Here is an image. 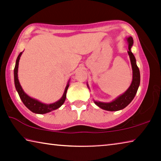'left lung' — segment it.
<instances>
[{
	"label": "left lung",
	"instance_id": "obj_1",
	"mask_svg": "<svg viewBox=\"0 0 161 161\" xmlns=\"http://www.w3.org/2000/svg\"><path fill=\"white\" fill-rule=\"evenodd\" d=\"M128 44H129V53L130 64H131L132 70H133V80L132 82L130 84L129 89L124 92L123 94L120 95L119 97L114 99L111 102H102L94 101L95 104L100 107L102 109L110 111H116L121 109H123L126 107H127L129 103L132 102L133 98L135 97L136 93H137L138 86L140 85V71L136 64V60L134 55L132 53L130 48L133 44V40L132 37H129L126 38ZM88 86V85H87Z\"/></svg>",
	"mask_w": 161,
	"mask_h": 161
}]
</instances>
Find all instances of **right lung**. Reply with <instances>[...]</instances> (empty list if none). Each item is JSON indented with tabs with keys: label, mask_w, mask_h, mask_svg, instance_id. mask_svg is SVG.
<instances>
[{
	"label": "right lung",
	"mask_w": 161,
	"mask_h": 161,
	"mask_svg": "<svg viewBox=\"0 0 161 161\" xmlns=\"http://www.w3.org/2000/svg\"><path fill=\"white\" fill-rule=\"evenodd\" d=\"M23 53H20L18 56L17 59H16L15 62V66L14 69V81H15V89L17 90L18 93L19 94V97H20V99L22 102L25 104V107L28 108V109L31 110L32 112L35 113V114H46L48 112H50V111L55 110L57 108H58L61 107V106L63 104L65 99H66V94L68 87H69V81L67 84L66 87H65V90L64 92V94L62 95V98L58 102H54L53 103H50V104H46V103H42L39 102V101L37 99H35L33 98H31L29 97L28 94L25 93V92L23 91V88L20 86V82H19L18 77V64H19V60H20V56Z\"/></svg>",
	"instance_id": "1"
}]
</instances>
